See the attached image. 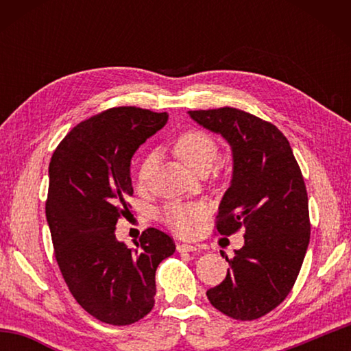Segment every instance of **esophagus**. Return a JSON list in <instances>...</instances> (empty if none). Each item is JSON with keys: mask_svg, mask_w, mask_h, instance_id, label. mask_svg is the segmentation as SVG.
I'll list each match as a JSON object with an SVG mask.
<instances>
[{"mask_svg": "<svg viewBox=\"0 0 351 351\" xmlns=\"http://www.w3.org/2000/svg\"><path fill=\"white\" fill-rule=\"evenodd\" d=\"M197 249H198V246L187 245V243H178L176 245L178 252H193V251H197Z\"/></svg>", "mask_w": 351, "mask_h": 351, "instance_id": "1", "label": "esophagus"}]
</instances>
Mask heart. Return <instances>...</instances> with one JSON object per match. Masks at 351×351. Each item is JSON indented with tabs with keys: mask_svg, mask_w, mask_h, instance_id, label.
<instances>
[{
	"mask_svg": "<svg viewBox=\"0 0 351 351\" xmlns=\"http://www.w3.org/2000/svg\"><path fill=\"white\" fill-rule=\"evenodd\" d=\"M175 153L190 170L201 175L207 173L218 161L219 147L210 134L201 132V130H187L175 141ZM154 165H156V154H145L138 169L139 184H145L148 181ZM159 217L176 234L189 235L193 232L201 218L204 217V209L199 204L171 201L164 206Z\"/></svg>",
	"mask_w": 351,
	"mask_h": 351,
	"instance_id": "heart-1",
	"label": "heart"
}]
</instances>
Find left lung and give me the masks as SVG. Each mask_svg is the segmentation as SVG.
Returning a JSON list of instances; mask_svg holds the SVG:
<instances>
[{
    "mask_svg": "<svg viewBox=\"0 0 351 351\" xmlns=\"http://www.w3.org/2000/svg\"><path fill=\"white\" fill-rule=\"evenodd\" d=\"M189 114L232 148V181L218 207V234L245 228V246L226 257L230 269L207 299L232 319H258L282 304L304 263L311 229L304 176L288 139L271 122L230 106Z\"/></svg>",
    "mask_w": 351,
    "mask_h": 351,
    "instance_id": "1",
    "label": "left lung"
}]
</instances>
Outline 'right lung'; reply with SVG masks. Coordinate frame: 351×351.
<instances>
[{"mask_svg": "<svg viewBox=\"0 0 351 351\" xmlns=\"http://www.w3.org/2000/svg\"><path fill=\"white\" fill-rule=\"evenodd\" d=\"M167 112L117 106L80 122L49 162L46 218L71 294L100 322L130 325L154 305L158 265L175 252L162 230H144L136 249L116 239L130 213L134 152L167 123Z\"/></svg>", "mask_w": 351, "mask_h": 351, "instance_id": "right-lung-1", "label": "right lung"}]
</instances>
